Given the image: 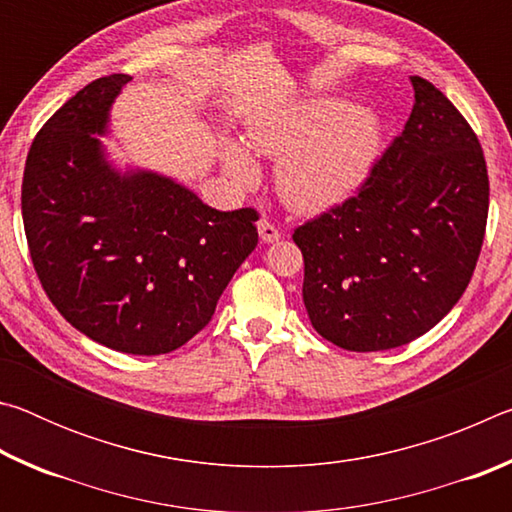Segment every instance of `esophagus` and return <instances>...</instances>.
I'll return each instance as SVG.
<instances>
[{"mask_svg":"<svg viewBox=\"0 0 512 512\" xmlns=\"http://www.w3.org/2000/svg\"><path fill=\"white\" fill-rule=\"evenodd\" d=\"M257 230H259V237H262L264 244H273V241L280 239V230L275 228V225L268 221V219H259L257 223Z\"/></svg>","mask_w":512,"mask_h":512,"instance_id":"esophagus-1","label":"esophagus"}]
</instances>
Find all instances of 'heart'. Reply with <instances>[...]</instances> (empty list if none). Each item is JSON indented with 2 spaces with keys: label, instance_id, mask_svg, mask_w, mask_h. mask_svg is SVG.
Returning a JSON list of instances; mask_svg holds the SVG:
<instances>
[{
  "label": "heart",
  "instance_id": "1",
  "mask_svg": "<svg viewBox=\"0 0 512 512\" xmlns=\"http://www.w3.org/2000/svg\"><path fill=\"white\" fill-rule=\"evenodd\" d=\"M250 142L280 160L277 192L291 210L316 214L343 203L366 183L381 151L379 121L341 99H311L250 126ZM225 167L253 187L259 167L244 146L225 149Z\"/></svg>",
  "mask_w": 512,
  "mask_h": 512
}]
</instances>
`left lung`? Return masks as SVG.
Masks as SVG:
<instances>
[{
    "instance_id": "left-lung-1",
    "label": "left lung",
    "mask_w": 512,
    "mask_h": 512,
    "mask_svg": "<svg viewBox=\"0 0 512 512\" xmlns=\"http://www.w3.org/2000/svg\"><path fill=\"white\" fill-rule=\"evenodd\" d=\"M411 85V117L359 192L293 232L311 325L350 352L429 332L463 296L483 246L490 183L479 137L427 79Z\"/></svg>"
}]
</instances>
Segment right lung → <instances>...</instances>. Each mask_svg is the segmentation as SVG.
Wrapping results in <instances>:
<instances>
[{
  "instance_id": "right-lung-1",
  "label": "right lung",
  "mask_w": 512,
  "mask_h": 512,
  "mask_svg": "<svg viewBox=\"0 0 512 512\" xmlns=\"http://www.w3.org/2000/svg\"><path fill=\"white\" fill-rule=\"evenodd\" d=\"M128 81H92L40 128L22 219L42 289L67 323L110 350L151 357L210 323L257 246L259 214L219 212L171 178L112 167L97 135Z\"/></svg>"
}]
</instances>
